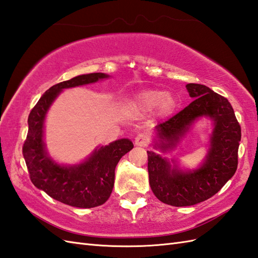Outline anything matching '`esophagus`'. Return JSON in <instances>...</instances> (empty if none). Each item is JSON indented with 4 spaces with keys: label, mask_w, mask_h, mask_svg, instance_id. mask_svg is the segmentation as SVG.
<instances>
[{
    "label": "esophagus",
    "mask_w": 258,
    "mask_h": 258,
    "mask_svg": "<svg viewBox=\"0 0 258 258\" xmlns=\"http://www.w3.org/2000/svg\"><path fill=\"white\" fill-rule=\"evenodd\" d=\"M150 144V139L149 136L144 133H140L138 136L135 138V145L141 146V147H145Z\"/></svg>",
    "instance_id": "esophagus-1"
}]
</instances>
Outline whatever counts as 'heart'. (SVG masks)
<instances>
[{"label":"heart","mask_w":258,"mask_h":258,"mask_svg":"<svg viewBox=\"0 0 258 258\" xmlns=\"http://www.w3.org/2000/svg\"><path fill=\"white\" fill-rule=\"evenodd\" d=\"M132 107L136 112H151L156 107V113L160 116H166L176 107V100L171 93L162 91H145L135 97Z\"/></svg>","instance_id":"b5f03b06"}]
</instances>
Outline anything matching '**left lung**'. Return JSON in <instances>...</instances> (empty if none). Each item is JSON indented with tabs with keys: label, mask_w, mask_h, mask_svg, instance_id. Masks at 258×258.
I'll list each match as a JSON object with an SVG mask.
<instances>
[{
	"label": "left lung",
	"mask_w": 258,
	"mask_h": 258,
	"mask_svg": "<svg viewBox=\"0 0 258 258\" xmlns=\"http://www.w3.org/2000/svg\"><path fill=\"white\" fill-rule=\"evenodd\" d=\"M186 89L194 101L173 117L156 125L154 147L163 152L174 149L197 118L207 116L214 122V130L204 163L193 172H183L176 165L172 168L166 158L147 151L153 193L161 202L176 207L208 200L233 177L237 169L242 136L240 125L227 98L202 84L189 83Z\"/></svg>",
	"instance_id": "8db88e82"
}]
</instances>
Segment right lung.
I'll list each match as a JSON object with an SVG mask.
<instances>
[{
    "label": "right lung",
    "instance_id": "right-lung-1",
    "mask_svg": "<svg viewBox=\"0 0 258 258\" xmlns=\"http://www.w3.org/2000/svg\"><path fill=\"white\" fill-rule=\"evenodd\" d=\"M104 73L79 75L50 87L41 96L29 115V131L23 144V156L32 183L52 199L64 204L91 208L104 204L112 193L116 167L120 157L133 149L128 139L101 146L79 165L64 166L47 155L43 141L44 119L51 104L64 89L95 83L107 79Z\"/></svg>",
    "mask_w": 258,
    "mask_h": 258
}]
</instances>
